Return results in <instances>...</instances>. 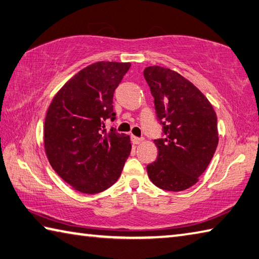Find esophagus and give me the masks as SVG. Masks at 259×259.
Returning a JSON list of instances; mask_svg holds the SVG:
<instances>
[{
    "label": "esophagus",
    "instance_id": "1",
    "mask_svg": "<svg viewBox=\"0 0 259 259\" xmlns=\"http://www.w3.org/2000/svg\"><path fill=\"white\" fill-rule=\"evenodd\" d=\"M131 142H133L134 145H139L140 143L144 142V138H139V137H135V136H133L131 137Z\"/></svg>",
    "mask_w": 259,
    "mask_h": 259
}]
</instances>
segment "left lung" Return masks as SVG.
<instances>
[{
    "mask_svg": "<svg viewBox=\"0 0 259 259\" xmlns=\"http://www.w3.org/2000/svg\"><path fill=\"white\" fill-rule=\"evenodd\" d=\"M144 77L166 136L154 140L158 155L147 165L148 177L163 190H186L213 158L219 144L218 117L204 94L175 70L153 65L144 70Z\"/></svg>",
    "mask_w": 259,
    "mask_h": 259,
    "instance_id": "1",
    "label": "left lung"
}]
</instances>
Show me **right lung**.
Segmentation results:
<instances>
[{
	"label": "right lung",
	"mask_w": 259,
	"mask_h": 259,
	"mask_svg": "<svg viewBox=\"0 0 259 259\" xmlns=\"http://www.w3.org/2000/svg\"><path fill=\"white\" fill-rule=\"evenodd\" d=\"M129 62L93 63L55 94L44 124V147L53 170L74 190L94 195L113 186L131 152L130 137L107 131L113 94Z\"/></svg>",
	"instance_id": "obj_1"
}]
</instances>
